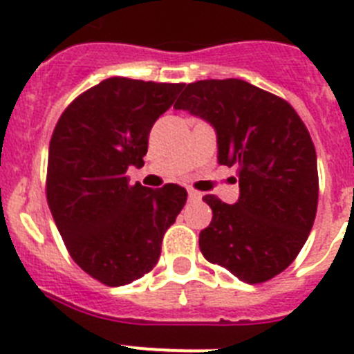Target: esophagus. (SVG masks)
Segmentation results:
<instances>
[{
	"instance_id": "esophagus-1",
	"label": "esophagus",
	"mask_w": 354,
	"mask_h": 354,
	"mask_svg": "<svg viewBox=\"0 0 354 354\" xmlns=\"http://www.w3.org/2000/svg\"><path fill=\"white\" fill-rule=\"evenodd\" d=\"M187 198H189V202H200V200H202V193L189 189V192H187Z\"/></svg>"
}]
</instances>
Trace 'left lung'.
<instances>
[{
	"instance_id": "1",
	"label": "left lung",
	"mask_w": 354,
	"mask_h": 354,
	"mask_svg": "<svg viewBox=\"0 0 354 354\" xmlns=\"http://www.w3.org/2000/svg\"><path fill=\"white\" fill-rule=\"evenodd\" d=\"M174 108L214 127L218 162L239 180L236 204L204 196L212 221L200 232L202 255L241 282L271 280L296 259L317 211V156L305 124L289 102L243 80L189 83Z\"/></svg>"
}]
</instances>
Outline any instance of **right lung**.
<instances>
[{"instance_id": "add662e5", "label": "right lung", "mask_w": 354, "mask_h": 354, "mask_svg": "<svg viewBox=\"0 0 354 354\" xmlns=\"http://www.w3.org/2000/svg\"><path fill=\"white\" fill-rule=\"evenodd\" d=\"M184 84L109 77L71 102L53 133L48 204L71 257L109 287L134 282L161 255L162 236L186 204L179 184L131 186L149 133Z\"/></svg>"}]
</instances>
